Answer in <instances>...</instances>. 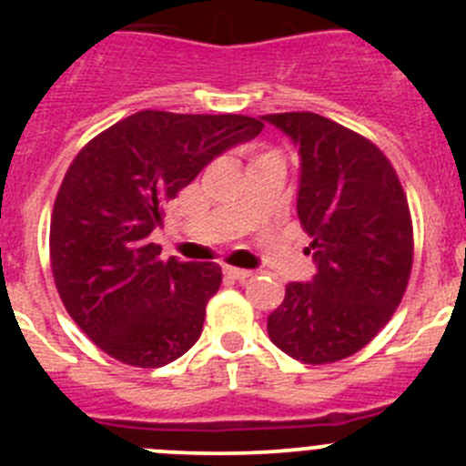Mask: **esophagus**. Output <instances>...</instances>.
I'll use <instances>...</instances> for the list:
<instances>
[{"label": "esophagus", "mask_w": 466, "mask_h": 466, "mask_svg": "<svg viewBox=\"0 0 466 466\" xmlns=\"http://www.w3.org/2000/svg\"><path fill=\"white\" fill-rule=\"evenodd\" d=\"M225 275L232 277V279L241 281V284H243V281L250 279V277L255 275V272H252V270H243V268H232V266H228V268H225Z\"/></svg>", "instance_id": "1"}]
</instances>
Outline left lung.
<instances>
[{
    "instance_id": "8db88e82",
    "label": "left lung",
    "mask_w": 466,
    "mask_h": 466,
    "mask_svg": "<svg viewBox=\"0 0 466 466\" xmlns=\"http://www.w3.org/2000/svg\"><path fill=\"white\" fill-rule=\"evenodd\" d=\"M299 155L298 216L316 275L290 281L268 316L270 340L311 365L363 350L392 318L412 268L408 200L383 153L313 112L263 115Z\"/></svg>"
}]
</instances>
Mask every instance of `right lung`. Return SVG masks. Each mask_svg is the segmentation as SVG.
<instances>
[{
	"label": "right lung",
	"instance_id": "1",
	"mask_svg": "<svg viewBox=\"0 0 466 466\" xmlns=\"http://www.w3.org/2000/svg\"><path fill=\"white\" fill-rule=\"evenodd\" d=\"M261 128L243 115L142 110L94 137L67 168L49 234L56 289L112 359L162 368L200 338L223 272L209 261H162L150 234L177 191Z\"/></svg>",
	"mask_w": 466,
	"mask_h": 466
}]
</instances>
